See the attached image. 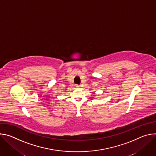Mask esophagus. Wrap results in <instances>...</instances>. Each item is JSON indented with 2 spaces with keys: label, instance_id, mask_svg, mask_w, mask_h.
Instances as JSON below:
<instances>
[{
  "label": "esophagus",
  "instance_id": "esophagus-1",
  "mask_svg": "<svg viewBox=\"0 0 156 156\" xmlns=\"http://www.w3.org/2000/svg\"><path fill=\"white\" fill-rule=\"evenodd\" d=\"M76 87H77V88H78V89H80V88H81V86L80 85H76Z\"/></svg>",
  "mask_w": 156,
  "mask_h": 156
}]
</instances>
